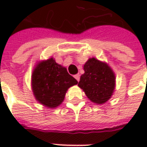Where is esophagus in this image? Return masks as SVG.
I'll return each mask as SVG.
<instances>
[{"mask_svg": "<svg viewBox=\"0 0 147 147\" xmlns=\"http://www.w3.org/2000/svg\"><path fill=\"white\" fill-rule=\"evenodd\" d=\"M75 78H76V80L79 82L80 81V74H77V75H76L75 76Z\"/></svg>", "mask_w": 147, "mask_h": 147, "instance_id": "obj_1", "label": "esophagus"}]
</instances>
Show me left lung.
<instances>
[{
	"label": "left lung",
	"instance_id": "obj_1",
	"mask_svg": "<svg viewBox=\"0 0 147 147\" xmlns=\"http://www.w3.org/2000/svg\"><path fill=\"white\" fill-rule=\"evenodd\" d=\"M84 74L80 77L78 86L87 98L96 104H103L110 98L115 89V75L111 67L104 62L93 57L86 61Z\"/></svg>",
	"mask_w": 147,
	"mask_h": 147
}]
</instances>
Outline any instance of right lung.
Returning a JSON list of instances; mask_svg holds the SVG:
<instances>
[{
    "instance_id": "add662e5",
    "label": "right lung",
    "mask_w": 147,
    "mask_h": 147,
    "mask_svg": "<svg viewBox=\"0 0 147 147\" xmlns=\"http://www.w3.org/2000/svg\"><path fill=\"white\" fill-rule=\"evenodd\" d=\"M77 83V80L68 74L66 67L56 63L53 58L38 63L31 76L35 98L49 109L61 105L67 89Z\"/></svg>"
}]
</instances>
